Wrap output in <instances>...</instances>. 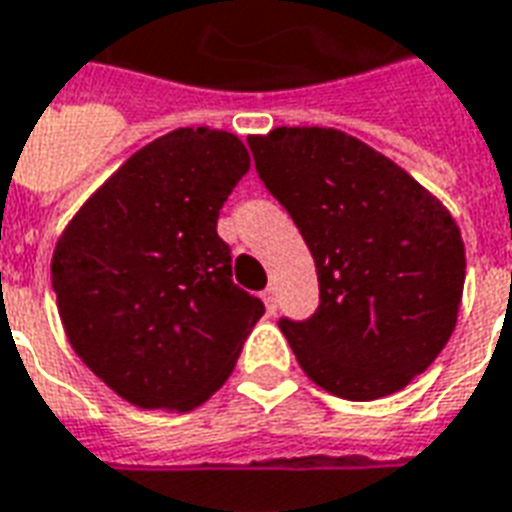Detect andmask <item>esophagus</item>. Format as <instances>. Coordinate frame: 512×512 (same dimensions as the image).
<instances>
[{
    "label": "esophagus",
    "instance_id": "34e87169",
    "mask_svg": "<svg viewBox=\"0 0 512 512\" xmlns=\"http://www.w3.org/2000/svg\"><path fill=\"white\" fill-rule=\"evenodd\" d=\"M260 298H263V304H266V312L274 314L276 312V290L274 287H266V290L260 293Z\"/></svg>",
    "mask_w": 512,
    "mask_h": 512
}]
</instances>
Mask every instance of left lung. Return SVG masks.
Masks as SVG:
<instances>
[{
    "mask_svg": "<svg viewBox=\"0 0 512 512\" xmlns=\"http://www.w3.org/2000/svg\"><path fill=\"white\" fill-rule=\"evenodd\" d=\"M249 149L317 268V312L279 320L306 377L350 401L401 391L456 328L467 271L456 219L347 132L276 127Z\"/></svg>",
    "mask_w": 512,
    "mask_h": 512,
    "instance_id": "1",
    "label": "left lung"
}]
</instances>
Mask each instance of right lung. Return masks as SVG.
Wrapping results in <instances>:
<instances>
[{
  "label": "right lung",
  "instance_id": "right-lung-1",
  "mask_svg": "<svg viewBox=\"0 0 512 512\" xmlns=\"http://www.w3.org/2000/svg\"><path fill=\"white\" fill-rule=\"evenodd\" d=\"M249 170L225 130L184 127L135 151L64 227L51 260L64 333L89 369L143 410L217 393L266 306L233 282L217 236Z\"/></svg>",
  "mask_w": 512,
  "mask_h": 512
}]
</instances>
